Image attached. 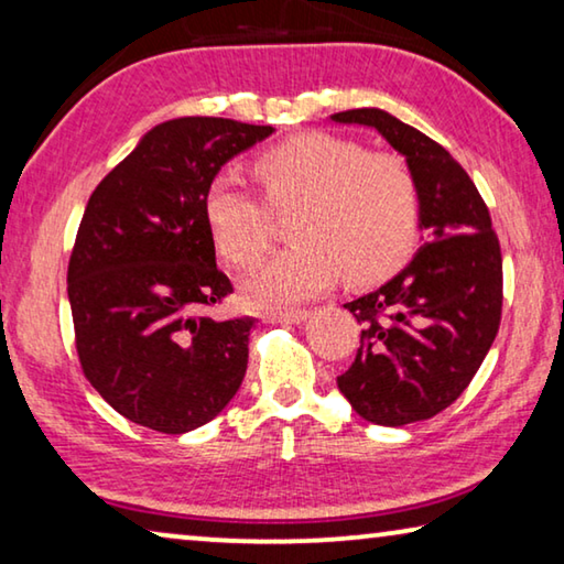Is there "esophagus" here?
Returning <instances> with one entry per match:
<instances>
[{
    "instance_id": "obj_1",
    "label": "esophagus",
    "mask_w": 564,
    "mask_h": 564,
    "mask_svg": "<svg viewBox=\"0 0 564 564\" xmlns=\"http://www.w3.org/2000/svg\"><path fill=\"white\" fill-rule=\"evenodd\" d=\"M311 314L308 311H289V314H273V324H304Z\"/></svg>"
}]
</instances>
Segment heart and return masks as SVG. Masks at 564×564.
Instances as JSON below:
<instances>
[{
  "mask_svg": "<svg viewBox=\"0 0 564 564\" xmlns=\"http://www.w3.org/2000/svg\"><path fill=\"white\" fill-rule=\"evenodd\" d=\"M256 166L271 205L301 213L291 230L299 246L242 283L248 304H306L329 291L344 268L355 281L377 279L413 246L417 189L400 156L367 154L357 141L314 131L263 151ZM205 217L215 246L235 265H256L271 248V213L240 176H215Z\"/></svg>",
  "mask_w": 564,
  "mask_h": 564,
  "instance_id": "1",
  "label": "heart"
}]
</instances>
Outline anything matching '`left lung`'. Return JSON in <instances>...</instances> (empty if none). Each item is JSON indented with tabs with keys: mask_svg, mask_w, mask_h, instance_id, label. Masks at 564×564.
Listing matches in <instances>:
<instances>
[{
	"mask_svg": "<svg viewBox=\"0 0 564 564\" xmlns=\"http://www.w3.org/2000/svg\"><path fill=\"white\" fill-rule=\"evenodd\" d=\"M329 121L372 129L405 159L423 230L417 253L394 279L347 304L362 322V339L336 384L369 423H417L438 415L468 388L497 339V232L464 166L423 131L382 108H355Z\"/></svg>",
	"mask_w": 564,
	"mask_h": 564,
	"instance_id": "8db88e82",
	"label": "left lung"
}]
</instances>
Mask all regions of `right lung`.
<instances>
[{"label": "right lung", "mask_w": 564, "mask_h": 564, "mask_svg": "<svg viewBox=\"0 0 564 564\" xmlns=\"http://www.w3.org/2000/svg\"><path fill=\"white\" fill-rule=\"evenodd\" d=\"M273 131L164 121L88 199L67 265L75 347L88 382L131 423L189 433L240 390L253 318L207 316L232 285L215 263L205 197L230 159Z\"/></svg>", "instance_id": "1"}]
</instances>
